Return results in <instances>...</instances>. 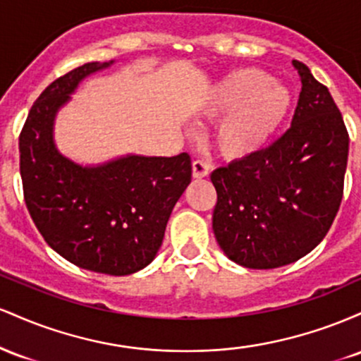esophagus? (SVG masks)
I'll list each match as a JSON object with an SVG mask.
<instances>
[{
	"instance_id": "1",
	"label": "esophagus",
	"mask_w": 361,
	"mask_h": 361,
	"mask_svg": "<svg viewBox=\"0 0 361 361\" xmlns=\"http://www.w3.org/2000/svg\"><path fill=\"white\" fill-rule=\"evenodd\" d=\"M192 169H193V178H197V180H200V178H205L209 175V164L202 159L193 161Z\"/></svg>"
}]
</instances>
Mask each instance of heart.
<instances>
[{
    "label": "heart",
    "mask_w": 361,
    "mask_h": 361,
    "mask_svg": "<svg viewBox=\"0 0 361 361\" xmlns=\"http://www.w3.org/2000/svg\"><path fill=\"white\" fill-rule=\"evenodd\" d=\"M292 109V93L273 81L267 71L243 68L231 73L214 91L205 106L210 117H222L215 144L229 159L259 151L279 130Z\"/></svg>",
    "instance_id": "b5f03b06"
}]
</instances>
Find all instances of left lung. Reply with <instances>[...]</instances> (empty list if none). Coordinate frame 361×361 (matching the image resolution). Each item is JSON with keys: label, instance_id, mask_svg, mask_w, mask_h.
<instances>
[{"label": "left lung", "instance_id": "left-lung-1", "mask_svg": "<svg viewBox=\"0 0 361 361\" xmlns=\"http://www.w3.org/2000/svg\"><path fill=\"white\" fill-rule=\"evenodd\" d=\"M302 91L292 126L268 147L214 169L212 229L229 259L270 270L310 252L343 198L348 135L329 90L292 61Z\"/></svg>", "mask_w": 361, "mask_h": 361}]
</instances>
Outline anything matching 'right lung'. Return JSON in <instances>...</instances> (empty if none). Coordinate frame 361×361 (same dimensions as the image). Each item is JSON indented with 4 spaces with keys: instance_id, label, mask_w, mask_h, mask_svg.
Returning <instances> with one entry per match:
<instances>
[{
    "instance_id": "add662e5",
    "label": "right lung",
    "mask_w": 361,
    "mask_h": 361,
    "mask_svg": "<svg viewBox=\"0 0 361 361\" xmlns=\"http://www.w3.org/2000/svg\"><path fill=\"white\" fill-rule=\"evenodd\" d=\"M88 62L57 78L20 132V175L32 221L64 259L105 275H130L154 259L171 210L192 181V159L126 156L94 168L64 157L52 139L57 110L90 74Z\"/></svg>"
}]
</instances>
